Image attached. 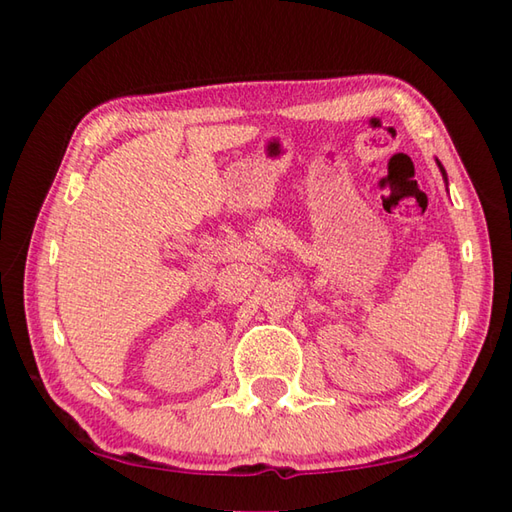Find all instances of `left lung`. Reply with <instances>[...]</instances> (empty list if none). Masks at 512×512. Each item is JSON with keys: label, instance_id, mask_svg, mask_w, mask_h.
<instances>
[{"label": "left lung", "instance_id": "left-lung-1", "mask_svg": "<svg viewBox=\"0 0 512 512\" xmlns=\"http://www.w3.org/2000/svg\"><path fill=\"white\" fill-rule=\"evenodd\" d=\"M438 167H440V171H443V176H445V169H443V164H440V162H438Z\"/></svg>", "mask_w": 512, "mask_h": 512}]
</instances>
